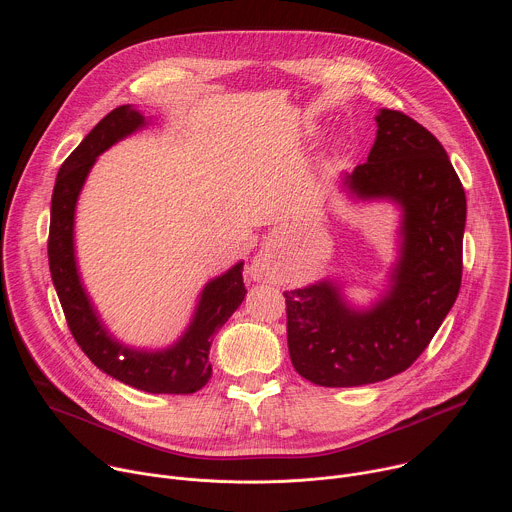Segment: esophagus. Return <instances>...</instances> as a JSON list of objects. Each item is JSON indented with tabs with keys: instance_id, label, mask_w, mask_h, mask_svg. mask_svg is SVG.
<instances>
[{
	"instance_id": "esophagus-1",
	"label": "esophagus",
	"mask_w": 512,
	"mask_h": 512,
	"mask_svg": "<svg viewBox=\"0 0 512 512\" xmlns=\"http://www.w3.org/2000/svg\"><path fill=\"white\" fill-rule=\"evenodd\" d=\"M251 277L257 281L269 279V257L267 255H257L251 263Z\"/></svg>"
}]
</instances>
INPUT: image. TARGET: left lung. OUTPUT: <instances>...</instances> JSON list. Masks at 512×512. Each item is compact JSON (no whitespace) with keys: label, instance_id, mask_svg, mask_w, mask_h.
I'll list each match as a JSON object with an SVG mask.
<instances>
[{"label":"left lung","instance_id":"8db88e82","mask_svg":"<svg viewBox=\"0 0 512 512\" xmlns=\"http://www.w3.org/2000/svg\"><path fill=\"white\" fill-rule=\"evenodd\" d=\"M367 162L346 176L362 198L405 210L395 287L371 312L348 310L334 285L283 291L294 369L320 387H358L407 371L452 310L462 283L466 192L421 123L393 109L377 115Z\"/></svg>","mask_w":512,"mask_h":512}]
</instances>
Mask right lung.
Returning a JSON list of instances; mask_svg holds the SVG:
<instances>
[{
  "instance_id": "obj_1",
  "label": "right lung",
  "mask_w": 512,
  "mask_h": 512,
  "mask_svg": "<svg viewBox=\"0 0 512 512\" xmlns=\"http://www.w3.org/2000/svg\"><path fill=\"white\" fill-rule=\"evenodd\" d=\"M141 125L143 115L129 105L113 109L60 166L50 204L48 265L68 330L97 369L145 393L188 395L208 383L212 375L208 362L212 338L247 294L243 263L204 287L196 318L174 348L150 354L129 350L109 338L85 296L72 251L75 204L95 158Z\"/></svg>"
}]
</instances>
